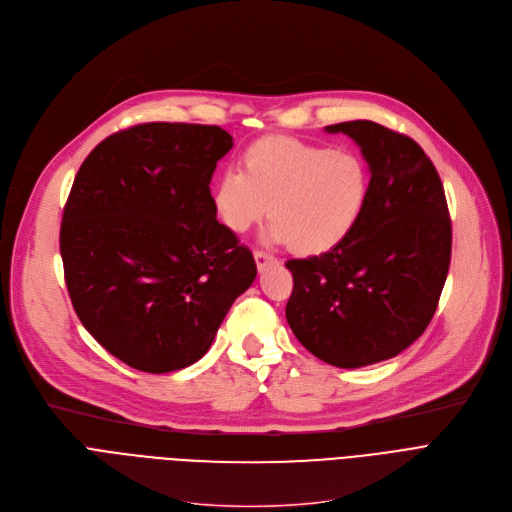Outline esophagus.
<instances>
[{"label":"esophagus","instance_id":"1","mask_svg":"<svg viewBox=\"0 0 512 512\" xmlns=\"http://www.w3.org/2000/svg\"><path fill=\"white\" fill-rule=\"evenodd\" d=\"M255 263H257V269H259V271H263L267 265H271V263H278V259H276L274 255H269V253L255 251Z\"/></svg>","mask_w":512,"mask_h":512}]
</instances>
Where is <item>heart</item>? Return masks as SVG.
I'll return each mask as SVG.
<instances>
[{"label": "heart", "mask_w": 512, "mask_h": 512, "mask_svg": "<svg viewBox=\"0 0 512 512\" xmlns=\"http://www.w3.org/2000/svg\"><path fill=\"white\" fill-rule=\"evenodd\" d=\"M241 164L212 187L216 216L236 234L269 212V243L323 255L346 243L366 212L372 175L358 152L265 135L247 146Z\"/></svg>", "instance_id": "1"}]
</instances>
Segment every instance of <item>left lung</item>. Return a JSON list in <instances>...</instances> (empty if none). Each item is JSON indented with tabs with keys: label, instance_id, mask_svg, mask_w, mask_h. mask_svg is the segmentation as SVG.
<instances>
[{
	"label": "left lung",
	"instance_id": "8db88e82",
	"mask_svg": "<svg viewBox=\"0 0 512 512\" xmlns=\"http://www.w3.org/2000/svg\"><path fill=\"white\" fill-rule=\"evenodd\" d=\"M360 146L372 187L346 243L290 259L286 319L319 360L360 368L389 360L424 333L451 263V218L432 160L403 133L374 121L327 125Z\"/></svg>",
	"mask_w": 512,
	"mask_h": 512
}]
</instances>
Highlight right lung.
<instances>
[{
	"instance_id": "right-lung-1",
	"label": "right lung",
	"mask_w": 512,
	"mask_h": 512,
	"mask_svg": "<svg viewBox=\"0 0 512 512\" xmlns=\"http://www.w3.org/2000/svg\"><path fill=\"white\" fill-rule=\"evenodd\" d=\"M230 148L218 125L142 123L102 140L74 179L59 232L65 286L88 333L135 370L197 362L257 276L212 206Z\"/></svg>"
}]
</instances>
